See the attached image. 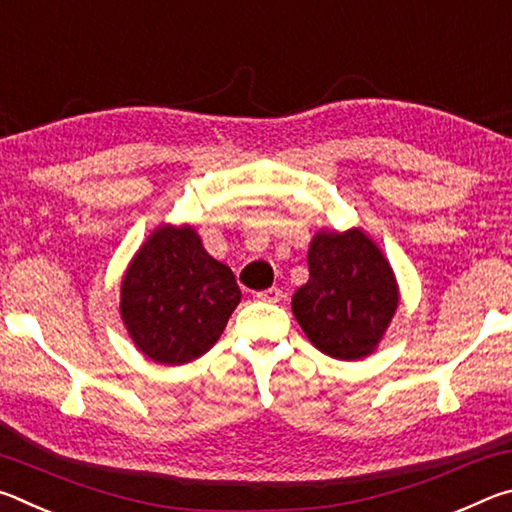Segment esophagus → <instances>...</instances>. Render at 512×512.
<instances>
[{"label": "esophagus", "instance_id": "1", "mask_svg": "<svg viewBox=\"0 0 512 512\" xmlns=\"http://www.w3.org/2000/svg\"><path fill=\"white\" fill-rule=\"evenodd\" d=\"M255 298H257V300H262V302H280V300H282V289L271 287V289L257 291V293H255Z\"/></svg>", "mask_w": 512, "mask_h": 512}]
</instances>
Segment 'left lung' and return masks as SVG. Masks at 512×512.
Instances as JSON below:
<instances>
[{
  "label": "left lung",
  "mask_w": 512,
  "mask_h": 512,
  "mask_svg": "<svg viewBox=\"0 0 512 512\" xmlns=\"http://www.w3.org/2000/svg\"><path fill=\"white\" fill-rule=\"evenodd\" d=\"M291 307L320 352L361 359L375 350L397 309L393 268L361 230L318 232L309 246V282Z\"/></svg>",
  "instance_id": "1"
}]
</instances>
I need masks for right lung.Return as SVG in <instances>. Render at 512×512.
<instances>
[{"label": "right lung", "mask_w": 512, "mask_h": 512, "mask_svg": "<svg viewBox=\"0 0 512 512\" xmlns=\"http://www.w3.org/2000/svg\"><path fill=\"white\" fill-rule=\"evenodd\" d=\"M241 300L235 275L192 228L164 225L140 248L121 284V318L146 357L180 366L219 341Z\"/></svg>", "instance_id": "right-lung-1"}]
</instances>
